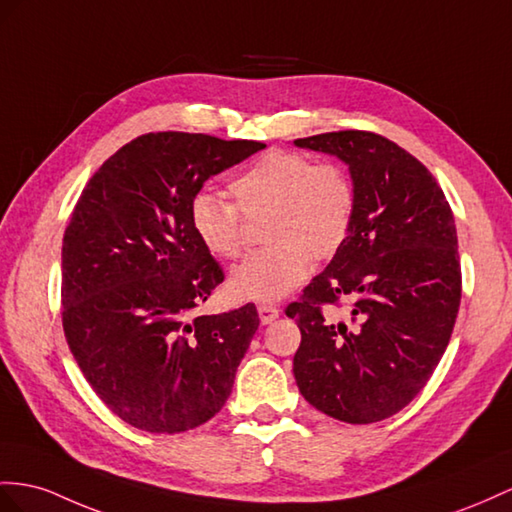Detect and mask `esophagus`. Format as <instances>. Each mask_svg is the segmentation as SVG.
<instances>
[{"label":"esophagus","mask_w":512,"mask_h":512,"mask_svg":"<svg viewBox=\"0 0 512 512\" xmlns=\"http://www.w3.org/2000/svg\"><path fill=\"white\" fill-rule=\"evenodd\" d=\"M257 313H259V320L261 324H270L277 320L281 316V309L277 305H270V303H261L257 307Z\"/></svg>","instance_id":"1"}]
</instances>
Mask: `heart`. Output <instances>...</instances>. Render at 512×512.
Returning a JSON list of instances; mask_svg holds the SVG:
<instances>
[{"instance_id":"obj_1","label":"heart","mask_w":512,"mask_h":512,"mask_svg":"<svg viewBox=\"0 0 512 512\" xmlns=\"http://www.w3.org/2000/svg\"><path fill=\"white\" fill-rule=\"evenodd\" d=\"M233 201L199 190L190 199V227L209 253L235 259L244 251V218H264L270 244L231 272V292L272 303L307 279L313 255L339 251L355 216V188L342 166L316 164L305 153L268 151L229 183Z\"/></svg>"}]
</instances>
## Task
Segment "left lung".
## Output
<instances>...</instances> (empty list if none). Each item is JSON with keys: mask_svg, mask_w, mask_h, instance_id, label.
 <instances>
[{"mask_svg": "<svg viewBox=\"0 0 512 512\" xmlns=\"http://www.w3.org/2000/svg\"><path fill=\"white\" fill-rule=\"evenodd\" d=\"M348 164L355 216L348 238L287 318L300 329L296 385L318 411L348 424L402 411L435 372L461 305L450 203L430 170L372 131L294 140ZM349 305L339 323L324 304Z\"/></svg>", "mask_w": 512, "mask_h": 512, "instance_id": "left-lung-1", "label": "left lung"}]
</instances>
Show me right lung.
I'll use <instances>...</instances> for the list:
<instances>
[{
	"mask_svg": "<svg viewBox=\"0 0 512 512\" xmlns=\"http://www.w3.org/2000/svg\"><path fill=\"white\" fill-rule=\"evenodd\" d=\"M157 131L90 177L62 240L64 337L90 387L129 426L183 432L212 419L259 326L253 303L196 316L225 274L188 209L203 183L264 149Z\"/></svg>",
	"mask_w": 512,
	"mask_h": 512,
	"instance_id": "obj_1",
	"label": "right lung"
}]
</instances>
